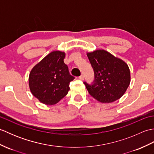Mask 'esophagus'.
<instances>
[{"label": "esophagus", "instance_id": "34e87169", "mask_svg": "<svg viewBox=\"0 0 154 154\" xmlns=\"http://www.w3.org/2000/svg\"><path fill=\"white\" fill-rule=\"evenodd\" d=\"M79 79L80 80H83L84 79V75H81L80 77H79Z\"/></svg>", "mask_w": 154, "mask_h": 154}]
</instances>
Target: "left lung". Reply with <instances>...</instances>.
<instances>
[{
	"instance_id": "8db88e82",
	"label": "left lung",
	"mask_w": 154,
	"mask_h": 154,
	"mask_svg": "<svg viewBox=\"0 0 154 154\" xmlns=\"http://www.w3.org/2000/svg\"><path fill=\"white\" fill-rule=\"evenodd\" d=\"M87 55L95 77L93 85L84 83L88 92L102 103H110L120 99L130 83L128 64L104 50L87 52Z\"/></svg>"
}]
</instances>
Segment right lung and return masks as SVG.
Wrapping results in <instances>:
<instances>
[{
    "instance_id": "1",
    "label": "right lung",
    "mask_w": 154,
    "mask_h": 154,
    "mask_svg": "<svg viewBox=\"0 0 154 154\" xmlns=\"http://www.w3.org/2000/svg\"><path fill=\"white\" fill-rule=\"evenodd\" d=\"M65 53L53 51L35 65L29 75L28 84L32 94L40 103L54 105L67 95L69 83L75 77L64 63Z\"/></svg>"
}]
</instances>
